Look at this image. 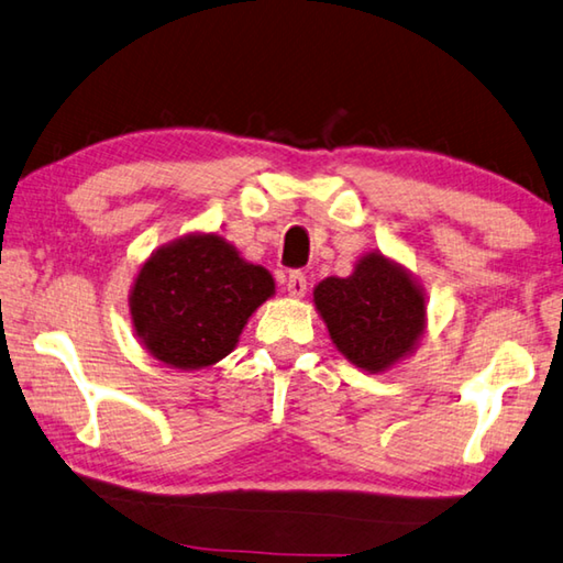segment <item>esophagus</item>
I'll return each instance as SVG.
<instances>
[{
    "label": "esophagus",
    "mask_w": 563,
    "mask_h": 563,
    "mask_svg": "<svg viewBox=\"0 0 563 563\" xmlns=\"http://www.w3.org/2000/svg\"><path fill=\"white\" fill-rule=\"evenodd\" d=\"M287 291H289V297L301 299L303 294H307V276H303L301 272H291L287 279Z\"/></svg>",
    "instance_id": "1"
}]
</instances>
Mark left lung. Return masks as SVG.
Returning a JSON list of instances; mask_svg holds the SVG:
<instances>
[{"label": "left lung", "mask_w": 563, "mask_h": 563, "mask_svg": "<svg viewBox=\"0 0 563 563\" xmlns=\"http://www.w3.org/2000/svg\"><path fill=\"white\" fill-rule=\"evenodd\" d=\"M313 303L336 349L368 373L410 356L426 331V294L406 266L380 252L361 256L346 279H323Z\"/></svg>", "instance_id": "1"}]
</instances>
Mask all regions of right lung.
Returning a JSON list of instances; mask_svg holds the SVG:
<instances>
[{
  "mask_svg": "<svg viewBox=\"0 0 563 563\" xmlns=\"http://www.w3.org/2000/svg\"><path fill=\"white\" fill-rule=\"evenodd\" d=\"M274 294L272 274L220 234H187L147 256L131 289L133 329L153 358L180 371L222 361Z\"/></svg>",
  "mask_w": 563,
  "mask_h": 563,
  "instance_id": "1",
  "label": "right lung"
}]
</instances>
